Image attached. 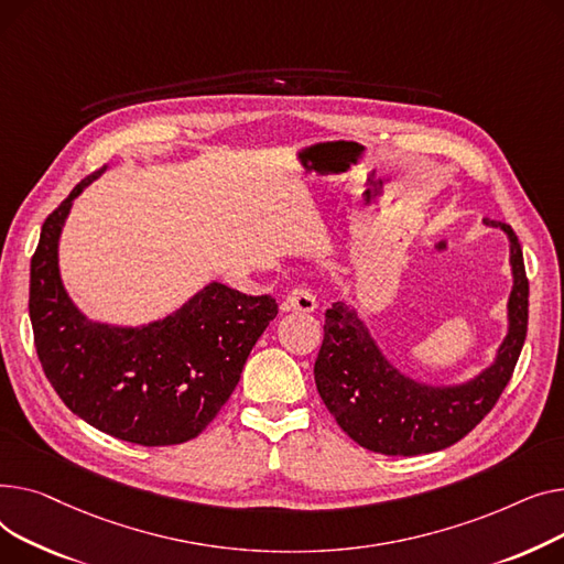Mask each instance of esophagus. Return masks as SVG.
<instances>
[{
    "instance_id": "1",
    "label": "esophagus",
    "mask_w": 564,
    "mask_h": 564,
    "mask_svg": "<svg viewBox=\"0 0 564 564\" xmlns=\"http://www.w3.org/2000/svg\"><path fill=\"white\" fill-rule=\"evenodd\" d=\"M282 310L284 312H303V314H310L316 310V297L310 289L305 286H295L286 293L284 303H282Z\"/></svg>"
}]
</instances>
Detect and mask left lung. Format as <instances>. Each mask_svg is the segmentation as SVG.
<instances>
[{
	"instance_id": "1",
	"label": "left lung",
	"mask_w": 564,
	"mask_h": 564,
	"mask_svg": "<svg viewBox=\"0 0 564 564\" xmlns=\"http://www.w3.org/2000/svg\"><path fill=\"white\" fill-rule=\"evenodd\" d=\"M482 223L506 231L512 289L508 333L489 367L474 378L453 384L416 380L382 352L357 307L335 303L325 312V337L314 364L316 389L329 414L359 446L382 455L442 451L469 435L510 382L528 329V280L512 227L487 218Z\"/></svg>"
}]
</instances>
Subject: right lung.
<instances>
[{
  "mask_svg": "<svg viewBox=\"0 0 564 564\" xmlns=\"http://www.w3.org/2000/svg\"><path fill=\"white\" fill-rule=\"evenodd\" d=\"M105 171L82 180L43 223L29 282L33 341L50 384L79 419L131 444H182L227 403L278 303L209 282L143 325L88 318L63 286L58 241L73 203Z\"/></svg>",
  "mask_w": 564,
  "mask_h": 564,
  "instance_id": "right-lung-1",
  "label": "right lung"
}]
</instances>
